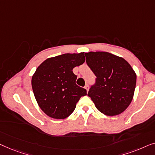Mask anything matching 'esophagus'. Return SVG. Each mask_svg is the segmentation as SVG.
I'll list each match as a JSON object with an SVG mask.
<instances>
[{
    "label": "esophagus",
    "instance_id": "1",
    "mask_svg": "<svg viewBox=\"0 0 155 155\" xmlns=\"http://www.w3.org/2000/svg\"><path fill=\"white\" fill-rule=\"evenodd\" d=\"M85 88H86V90L87 91V92H88V91H89V86L88 84L87 85H86V86H85Z\"/></svg>",
    "mask_w": 155,
    "mask_h": 155
}]
</instances>
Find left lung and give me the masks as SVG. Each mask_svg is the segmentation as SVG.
<instances>
[{
  "instance_id": "left-lung-1",
  "label": "left lung",
  "mask_w": 155,
  "mask_h": 155,
  "mask_svg": "<svg viewBox=\"0 0 155 155\" xmlns=\"http://www.w3.org/2000/svg\"><path fill=\"white\" fill-rule=\"evenodd\" d=\"M85 55L87 64L97 77L88 96L102 114H120L134 97L137 77L134 69L123 58L107 52H89Z\"/></svg>"
}]
</instances>
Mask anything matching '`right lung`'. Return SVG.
Returning a JSON list of instances; mask_svg holds the SVG:
<instances>
[{"mask_svg":"<svg viewBox=\"0 0 155 155\" xmlns=\"http://www.w3.org/2000/svg\"><path fill=\"white\" fill-rule=\"evenodd\" d=\"M85 62L84 53H65L49 58L38 67L31 78L35 98L43 112L53 119L68 117L86 90L76 84L73 69Z\"/></svg>","mask_w":155,"mask_h":155,"instance_id":"1","label":"right lung"}]
</instances>
